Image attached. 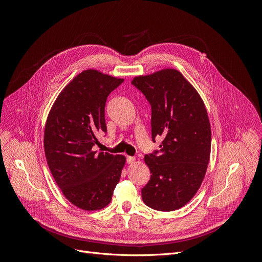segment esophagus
I'll use <instances>...</instances> for the list:
<instances>
[{
	"mask_svg": "<svg viewBox=\"0 0 262 262\" xmlns=\"http://www.w3.org/2000/svg\"><path fill=\"white\" fill-rule=\"evenodd\" d=\"M136 162V159L134 157H126V163L127 164H134Z\"/></svg>",
	"mask_w": 262,
	"mask_h": 262,
	"instance_id": "obj_1",
	"label": "esophagus"
}]
</instances>
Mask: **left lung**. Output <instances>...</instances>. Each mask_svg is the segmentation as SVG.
<instances>
[{
  "label": "left lung",
  "mask_w": 262,
  "mask_h": 262,
  "mask_svg": "<svg viewBox=\"0 0 262 262\" xmlns=\"http://www.w3.org/2000/svg\"><path fill=\"white\" fill-rule=\"evenodd\" d=\"M132 84L151 105L152 141L163 138L160 150L145 156L151 176L142 199L156 210H176L195 196L206 173L211 145L206 107L176 69L139 76Z\"/></svg>",
  "instance_id": "obj_1"
}]
</instances>
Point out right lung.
<instances>
[{
	"mask_svg": "<svg viewBox=\"0 0 262 262\" xmlns=\"http://www.w3.org/2000/svg\"><path fill=\"white\" fill-rule=\"evenodd\" d=\"M122 82L95 69L84 70L61 91L47 119L49 168L65 198L84 210L111 202L126 161L94 148L97 136L106 133V98Z\"/></svg>",
	"mask_w": 262,
	"mask_h": 262,
	"instance_id": "1",
	"label": "right lung"
}]
</instances>
